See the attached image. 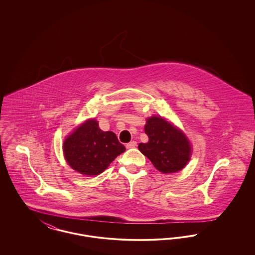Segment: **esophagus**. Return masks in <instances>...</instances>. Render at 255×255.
<instances>
[{
  "label": "esophagus",
  "mask_w": 255,
  "mask_h": 255,
  "mask_svg": "<svg viewBox=\"0 0 255 255\" xmlns=\"http://www.w3.org/2000/svg\"><path fill=\"white\" fill-rule=\"evenodd\" d=\"M135 146H136V141H131V142H129V143L126 144V148H127V149H130V148H133V147H135Z\"/></svg>",
  "instance_id": "esophagus-1"
}]
</instances>
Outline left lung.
<instances>
[{
	"label": "left lung",
	"instance_id": "left-lung-1",
	"mask_svg": "<svg viewBox=\"0 0 255 255\" xmlns=\"http://www.w3.org/2000/svg\"><path fill=\"white\" fill-rule=\"evenodd\" d=\"M149 141L139 143L138 150L161 173H175L187 164L192 153L186 135L162 118L152 117L144 127Z\"/></svg>",
	"mask_w": 255,
	"mask_h": 255
}]
</instances>
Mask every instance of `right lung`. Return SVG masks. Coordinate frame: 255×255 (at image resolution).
Listing matches in <instances>:
<instances>
[{"instance_id":"right-lung-1","label":"right lung","mask_w":255,"mask_h":255,"mask_svg":"<svg viewBox=\"0 0 255 255\" xmlns=\"http://www.w3.org/2000/svg\"><path fill=\"white\" fill-rule=\"evenodd\" d=\"M63 151L73 169L85 176H97L125 151V147L116 133L103 132L96 120H88L67 136Z\"/></svg>"}]
</instances>
